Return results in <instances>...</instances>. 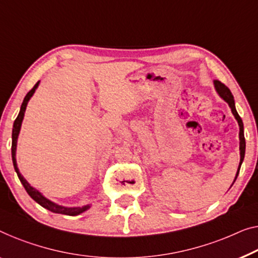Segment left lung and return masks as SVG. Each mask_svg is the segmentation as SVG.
<instances>
[{"label":"left lung","mask_w":258,"mask_h":258,"mask_svg":"<svg viewBox=\"0 0 258 258\" xmlns=\"http://www.w3.org/2000/svg\"><path fill=\"white\" fill-rule=\"evenodd\" d=\"M214 86H215V89H217V91H218V94L220 95L221 97L228 103L230 109H232V112L234 114V117H235L237 122H239V126H240V134H239V136H240V154H241L240 167H241L242 161H243V159H244V153H245V140H244V134H243V122H242V119L239 116V113H237V111L235 109V102H234V97H233V95H232V92H230V90L225 86L224 83H221L220 81H218V80L214 81ZM240 167H239V170H237L236 177H237V175H239ZM236 177H235V179H236ZM234 182H235V180H234Z\"/></svg>","instance_id":"1"}]
</instances>
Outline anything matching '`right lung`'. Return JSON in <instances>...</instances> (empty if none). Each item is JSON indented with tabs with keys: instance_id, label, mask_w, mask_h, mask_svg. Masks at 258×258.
Masks as SVG:
<instances>
[{
	"instance_id": "right-lung-1",
	"label": "right lung",
	"mask_w": 258,
	"mask_h": 258,
	"mask_svg": "<svg viewBox=\"0 0 258 258\" xmlns=\"http://www.w3.org/2000/svg\"><path fill=\"white\" fill-rule=\"evenodd\" d=\"M38 84L39 82H37L34 84V87L31 89L28 94H26L24 101L22 103V106H21V111H19L17 118L15 119V122H14V127H13V144H11V156H13V163H14V168L15 170L17 172V176L19 180H21V183L23 184V186H24V189L28 192L29 196L31 198L33 199L34 202H37L39 204L40 206H43L44 209H47L48 211H51L53 213H60V214H66V215H78L80 213L84 212V211H87L89 209V206H83V207H63V206H60V205H56V204L52 203L51 201H48V199H46L43 195L40 194V192H38L36 189H33L32 186L30 185V184L26 182L24 179V177L21 175V172H19L18 168H17V163H16V146H17V138H18V134H19V130H21V125H22V120L23 118H24V112H25V109H26V105H28V102L29 99L31 98V96L33 95V92L36 91Z\"/></svg>"
}]
</instances>
